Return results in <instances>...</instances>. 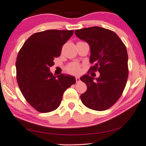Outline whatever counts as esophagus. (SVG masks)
Listing matches in <instances>:
<instances>
[{"mask_svg":"<svg viewBox=\"0 0 146 146\" xmlns=\"http://www.w3.org/2000/svg\"><path fill=\"white\" fill-rule=\"evenodd\" d=\"M75 79H76V82H77L80 81V78H79V77H75Z\"/></svg>","mask_w":146,"mask_h":146,"instance_id":"esophagus-1","label":"esophagus"}]
</instances>
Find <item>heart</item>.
<instances>
[{"instance_id": "1", "label": "heart", "mask_w": 146, "mask_h": 146, "mask_svg": "<svg viewBox=\"0 0 146 146\" xmlns=\"http://www.w3.org/2000/svg\"><path fill=\"white\" fill-rule=\"evenodd\" d=\"M67 71L69 73L73 74V75H78L80 73L81 69H80V66L77 63H72V64H69L67 67Z\"/></svg>"}]
</instances>
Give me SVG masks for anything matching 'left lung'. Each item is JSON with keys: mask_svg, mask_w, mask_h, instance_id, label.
Returning a JSON list of instances; mask_svg holds the SVG:
<instances>
[{"mask_svg": "<svg viewBox=\"0 0 146 146\" xmlns=\"http://www.w3.org/2000/svg\"><path fill=\"white\" fill-rule=\"evenodd\" d=\"M75 33L78 38L90 46V62L94 64L90 70L98 71L100 74L98 78L89 75L80 77L87 86L80 99L91 110H108L121 97L127 83L129 75L127 48L115 33L105 28H84Z\"/></svg>", "mask_w": 146, "mask_h": 146, "instance_id": "obj_1", "label": "left lung"}]
</instances>
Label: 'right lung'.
<instances>
[{
    "instance_id": "obj_1",
    "label": "right lung",
    "mask_w": 146,
    "mask_h": 146,
    "mask_svg": "<svg viewBox=\"0 0 146 146\" xmlns=\"http://www.w3.org/2000/svg\"><path fill=\"white\" fill-rule=\"evenodd\" d=\"M73 32L50 29L36 33L19 52L16 64L17 84L27 102L39 112L56 110L64 92L76 82L73 76H54L50 71L54 58L60 56L63 45Z\"/></svg>"
}]
</instances>
